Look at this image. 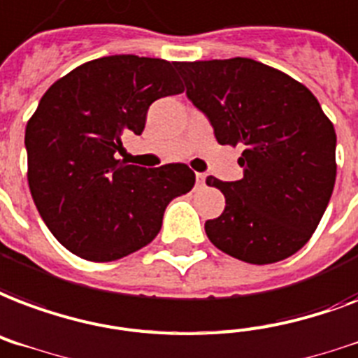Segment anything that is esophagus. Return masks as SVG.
<instances>
[{
    "instance_id": "obj_1",
    "label": "esophagus",
    "mask_w": 358,
    "mask_h": 358,
    "mask_svg": "<svg viewBox=\"0 0 358 358\" xmlns=\"http://www.w3.org/2000/svg\"><path fill=\"white\" fill-rule=\"evenodd\" d=\"M204 178H206V176H204L203 173H197V174H195V180H197V185H203V184H204Z\"/></svg>"
}]
</instances>
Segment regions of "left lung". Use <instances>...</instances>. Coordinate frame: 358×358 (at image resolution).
I'll list each match as a JSON object with an SVG mask.
<instances>
[{"mask_svg":"<svg viewBox=\"0 0 358 358\" xmlns=\"http://www.w3.org/2000/svg\"><path fill=\"white\" fill-rule=\"evenodd\" d=\"M185 94L220 144H242L244 178L206 184L225 195L204 223L210 242L244 263L291 257L312 238L336 182V131L310 90L250 58L178 62Z\"/></svg>","mask_w":358,"mask_h":358,"instance_id":"8db88e82","label":"left lung"}]
</instances>
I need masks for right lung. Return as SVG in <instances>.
Segmentation results:
<instances>
[{
  "label": "right lung",
  "mask_w": 358,
  "mask_h": 358,
  "mask_svg": "<svg viewBox=\"0 0 358 358\" xmlns=\"http://www.w3.org/2000/svg\"><path fill=\"white\" fill-rule=\"evenodd\" d=\"M184 92L176 62L105 56L46 90L26 125L27 184L43 222L78 257L106 263L148 245L167 204L195 185L184 163L157 169L118 159L150 105Z\"/></svg>",
  "instance_id": "add662e5"
}]
</instances>
